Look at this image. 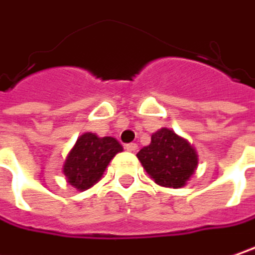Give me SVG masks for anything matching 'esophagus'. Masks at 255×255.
<instances>
[{"instance_id":"34e87169","label":"esophagus","mask_w":255,"mask_h":255,"mask_svg":"<svg viewBox=\"0 0 255 255\" xmlns=\"http://www.w3.org/2000/svg\"><path fill=\"white\" fill-rule=\"evenodd\" d=\"M126 150H127V151H135V150H137V144H135V142H129V144L126 145Z\"/></svg>"}]
</instances>
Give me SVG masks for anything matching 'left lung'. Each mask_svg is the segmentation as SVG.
I'll return each instance as SVG.
<instances>
[{"instance_id": "8db88e82", "label": "left lung", "mask_w": 255, "mask_h": 255, "mask_svg": "<svg viewBox=\"0 0 255 255\" xmlns=\"http://www.w3.org/2000/svg\"><path fill=\"white\" fill-rule=\"evenodd\" d=\"M137 157L157 185L173 189L185 186L198 167L196 150L169 128L156 131Z\"/></svg>"}]
</instances>
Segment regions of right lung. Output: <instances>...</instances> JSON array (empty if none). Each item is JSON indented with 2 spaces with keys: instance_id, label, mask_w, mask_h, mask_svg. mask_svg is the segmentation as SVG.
Segmentation results:
<instances>
[{
  "instance_id": "add662e5",
  "label": "right lung",
  "mask_w": 255,
  "mask_h": 255,
  "mask_svg": "<svg viewBox=\"0 0 255 255\" xmlns=\"http://www.w3.org/2000/svg\"><path fill=\"white\" fill-rule=\"evenodd\" d=\"M120 151H123V145L113 137L85 132L69 151L63 173L72 186L86 190L101 180L107 166Z\"/></svg>"
}]
</instances>
